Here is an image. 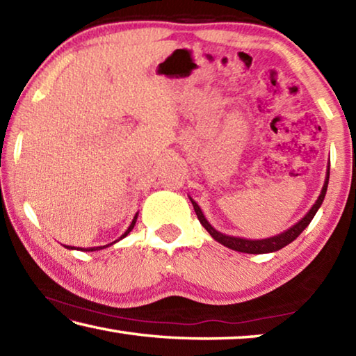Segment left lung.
Instances as JSON below:
<instances>
[{"label":"left lung","instance_id":"left-lung-1","mask_svg":"<svg viewBox=\"0 0 356 356\" xmlns=\"http://www.w3.org/2000/svg\"><path fill=\"white\" fill-rule=\"evenodd\" d=\"M328 180H330V165H328V170H327V176H325V182H323L321 195H318L317 201L314 202V206L309 209V212L306 213L298 222H295L293 226L289 227L287 231L278 234V236H273V237H268V238H261V240H251V238H243V237L226 236V234L216 231V229L207 221L206 216H204L201 207L197 206V202L193 201L191 197H190V201L193 204V207H195L197 220L201 221V225L206 227V231L216 240V242L227 246V248H231L234 251L248 252V254H265V252H275V251H278L281 248H284L286 245L292 243L293 240L297 238L306 227H308L311 220L314 218V215L317 213V210L321 209L322 202L325 200V195H327Z\"/></svg>","mask_w":356,"mask_h":356}]
</instances>
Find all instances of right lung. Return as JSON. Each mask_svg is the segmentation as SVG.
I'll list each match as a JSON object with an SVG mask.
<instances>
[{"label": "right lung", "mask_w": 356, "mask_h": 356, "mask_svg": "<svg viewBox=\"0 0 356 356\" xmlns=\"http://www.w3.org/2000/svg\"><path fill=\"white\" fill-rule=\"evenodd\" d=\"M136 218H138V213L134 216V220H131V222H130V226H129V229L127 231H125L122 236H120L118 240H114V242H111V243H108V245H104V246H92V248H76V246H69V245H64L65 248L67 250H78V251H99V250H104V248H108V246H111V245H114L116 242H119V240H122L124 237H127L129 234H130V231L131 229L135 227V222H136Z\"/></svg>", "instance_id": "right-lung-1"}]
</instances>
